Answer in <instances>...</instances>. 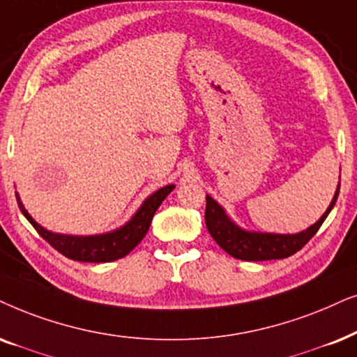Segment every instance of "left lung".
<instances>
[{
  "mask_svg": "<svg viewBox=\"0 0 357 357\" xmlns=\"http://www.w3.org/2000/svg\"><path fill=\"white\" fill-rule=\"evenodd\" d=\"M340 195V183L335 192V197L323 213V216L317 223L310 226L302 233L297 234H275V233H257V231H246L239 228L229 220L223 206L210 195H206V210H205V223L208 233L218 243L221 249H225L229 256L241 261H272V259H285L300 251L310 239L317 234L323 221L330 215Z\"/></svg>",
  "mask_w": 357,
  "mask_h": 357,
  "instance_id": "obj_1",
  "label": "left lung"
}]
</instances>
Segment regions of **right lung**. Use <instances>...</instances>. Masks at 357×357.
I'll list each match as a JSON object with an SVG mask.
<instances>
[{
    "label": "right lung",
    "mask_w": 357,
    "mask_h": 357,
    "mask_svg": "<svg viewBox=\"0 0 357 357\" xmlns=\"http://www.w3.org/2000/svg\"><path fill=\"white\" fill-rule=\"evenodd\" d=\"M175 188V185H165L147 197L139 210L134 213V216L121 228L111 231L105 234L93 236H70V234H57L52 231L45 229L27 213L22 205L20 195L16 193L17 205L26 220L34 226V229L54 249H57L60 254L78 262H111L128 256L134 248L141 243L147 231H149L151 221L154 218V213L160 203L165 200V197Z\"/></svg>",
    "instance_id": "1"
}]
</instances>
